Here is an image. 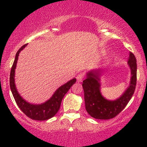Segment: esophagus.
<instances>
[{
    "mask_svg": "<svg viewBox=\"0 0 147 147\" xmlns=\"http://www.w3.org/2000/svg\"><path fill=\"white\" fill-rule=\"evenodd\" d=\"M84 73H80L78 75H77V80L78 82H82L84 80Z\"/></svg>",
    "mask_w": 147,
    "mask_h": 147,
    "instance_id": "obj_1",
    "label": "esophagus"
}]
</instances>
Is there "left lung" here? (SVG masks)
Here are the masks:
<instances>
[{
    "instance_id": "1",
    "label": "left lung",
    "mask_w": 147,
    "mask_h": 147,
    "mask_svg": "<svg viewBox=\"0 0 147 147\" xmlns=\"http://www.w3.org/2000/svg\"><path fill=\"white\" fill-rule=\"evenodd\" d=\"M137 61L135 55L130 52L128 60L131 70L130 86L119 99L109 101L102 97L100 93L99 75L100 70H92L87 74V77L83 81L82 86L84 91L86 110L91 117L99 119H109L117 115L127 104L136 90L137 82Z\"/></svg>"
}]
</instances>
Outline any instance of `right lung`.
<instances>
[{
    "label": "right lung",
    "mask_w": 147,
    "mask_h": 147,
    "mask_svg": "<svg viewBox=\"0 0 147 147\" xmlns=\"http://www.w3.org/2000/svg\"><path fill=\"white\" fill-rule=\"evenodd\" d=\"M27 44L21 47L16 54V57L14 63H13L12 67L11 68L9 77V85L11 88L12 95L16 101L19 109L22 111L25 115L28 116L30 119H34V120H46L55 116L58 111L59 110L61 101L63 99L64 95L69 90L70 87L76 82V79H72L66 84L61 86L60 88L57 89L56 92H55L52 97L46 102L38 105H34V104H29L28 102H25L22 97L20 96L16 90V86L14 84V72L16 68V63H17L18 57L20 52L26 46Z\"/></svg>",
    "instance_id": "obj_1"
}]
</instances>
